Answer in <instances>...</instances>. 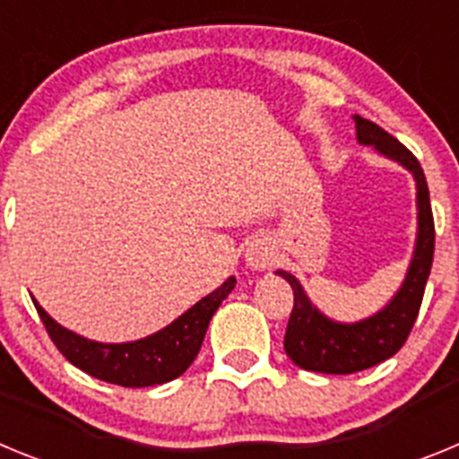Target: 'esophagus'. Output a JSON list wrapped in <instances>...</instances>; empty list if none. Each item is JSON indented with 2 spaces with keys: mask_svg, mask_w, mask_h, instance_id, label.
<instances>
[{
  "mask_svg": "<svg viewBox=\"0 0 459 459\" xmlns=\"http://www.w3.org/2000/svg\"><path fill=\"white\" fill-rule=\"evenodd\" d=\"M246 262H248L250 269L255 271H262L266 269V266H271V262H273V248H271V243L266 241H253L248 246V250H246Z\"/></svg>",
  "mask_w": 459,
  "mask_h": 459,
  "instance_id": "1",
  "label": "esophagus"
}]
</instances>
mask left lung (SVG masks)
I'll return each mask as SVG.
<instances>
[{
  "label": "left lung",
  "instance_id": "left-lung-1",
  "mask_svg": "<svg viewBox=\"0 0 459 459\" xmlns=\"http://www.w3.org/2000/svg\"><path fill=\"white\" fill-rule=\"evenodd\" d=\"M356 140L366 147L400 163L413 174L416 181V206H419V234L413 248L411 264L404 275L403 287L395 291L386 307H381L372 317L354 324H340L328 319L307 299L301 282L287 271H275L294 290V307L285 331V351L296 366L324 375H351L368 370L381 360L391 359L407 342L411 326L419 317L423 303L425 282H428L432 257H435V218L429 206L428 181L420 163L404 144L391 133L379 128L372 121L354 115Z\"/></svg>",
  "mask_w": 459,
  "mask_h": 459
}]
</instances>
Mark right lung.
I'll return each mask as SVG.
<instances>
[{"mask_svg":"<svg viewBox=\"0 0 459 459\" xmlns=\"http://www.w3.org/2000/svg\"><path fill=\"white\" fill-rule=\"evenodd\" d=\"M234 285H237V278L230 275L216 291H211L202 301L188 307L169 326L160 328L158 333L147 335V338L135 340V342L119 344L82 338V335L64 328L62 324H56L36 301L34 306L39 310L40 322L46 324L48 335L56 344V350L62 351L73 366L96 379L108 381V384L144 388L177 379L188 370L195 356L200 354L213 312L234 290Z\"/></svg>","mask_w":459,"mask_h":459,"instance_id":"obj_1","label":"right lung"}]
</instances>
